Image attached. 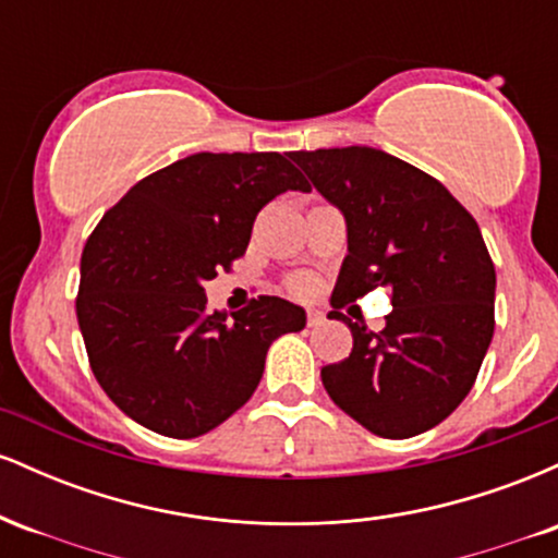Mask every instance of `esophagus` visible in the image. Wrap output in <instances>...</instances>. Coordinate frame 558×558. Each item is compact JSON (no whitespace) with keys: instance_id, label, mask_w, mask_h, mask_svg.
Here are the masks:
<instances>
[{"instance_id":"obj_1","label":"esophagus","mask_w":558,"mask_h":558,"mask_svg":"<svg viewBox=\"0 0 558 558\" xmlns=\"http://www.w3.org/2000/svg\"><path fill=\"white\" fill-rule=\"evenodd\" d=\"M323 323H325L323 312H317V310L306 312V325H310V328H317V325H323Z\"/></svg>"}]
</instances>
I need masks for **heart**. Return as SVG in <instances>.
Instances as JSON below:
<instances>
[{
  "label": "heart",
  "mask_w": 558,
  "mask_h": 558,
  "mask_svg": "<svg viewBox=\"0 0 558 558\" xmlns=\"http://www.w3.org/2000/svg\"><path fill=\"white\" fill-rule=\"evenodd\" d=\"M288 288H291L293 293H299V296H306V293L315 291V280H312L310 275H296V278L288 283Z\"/></svg>",
  "instance_id": "1"
}]
</instances>
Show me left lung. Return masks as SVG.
Wrapping results in <instances>:
<instances>
[{"instance_id":"1","label":"left lung","mask_w":558,"mask_h":558,"mask_svg":"<svg viewBox=\"0 0 558 558\" xmlns=\"http://www.w3.org/2000/svg\"><path fill=\"white\" fill-rule=\"evenodd\" d=\"M349 228L332 319L354 349L323 367V386L380 438H412L444 422L475 386L496 317V267L475 217L414 165L369 146L293 151ZM395 312L373 333L337 312L375 287Z\"/></svg>"}]
</instances>
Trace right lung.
<instances>
[{
	"mask_svg": "<svg viewBox=\"0 0 558 558\" xmlns=\"http://www.w3.org/2000/svg\"><path fill=\"white\" fill-rule=\"evenodd\" d=\"M278 151H198L151 172L107 209L81 254L75 315L114 407L168 438H198L257 390L270 343L304 310L257 296L209 312L204 280L243 257L259 209L310 191Z\"/></svg>",
	"mask_w": 558,
	"mask_h": 558,
	"instance_id": "obj_1",
	"label": "right lung"
}]
</instances>
